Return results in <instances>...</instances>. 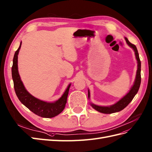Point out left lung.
<instances>
[{
    "label": "left lung",
    "mask_w": 152,
    "mask_h": 152,
    "mask_svg": "<svg viewBox=\"0 0 152 152\" xmlns=\"http://www.w3.org/2000/svg\"><path fill=\"white\" fill-rule=\"evenodd\" d=\"M125 40L128 45L134 49L135 51L136 59L137 61L138 65H137V74H136V79H135L134 86L132 87L131 90H129L128 93L123 98H122L119 101H118L116 104L110 106H99L91 104V106L93 107L95 110L102 113L109 114V113H115V112H120V111H121L122 110H123L129 104V103L132 101L133 99H134V97H135V95L138 92V90L140 87V82H141V76H140V67H141V63H140L138 51L134 44L129 42L127 38L125 37ZM88 97H90V91L89 90H88Z\"/></svg>",
    "instance_id": "left-lung-1"
}]
</instances>
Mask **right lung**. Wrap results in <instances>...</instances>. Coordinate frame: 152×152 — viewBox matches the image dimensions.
Returning <instances> with one entry per match:
<instances>
[{
    "mask_svg": "<svg viewBox=\"0 0 152 152\" xmlns=\"http://www.w3.org/2000/svg\"><path fill=\"white\" fill-rule=\"evenodd\" d=\"M21 44L22 42H20L19 48L15 53L12 68L14 89L17 97L26 107H27L32 112L40 117L51 118L57 116V115L61 113L65 108V105L67 102L69 89L71 84H69L64 94L58 101L55 102H47L40 101L29 94L25 89L18 72V54L21 47Z\"/></svg>",
    "mask_w": 152,
    "mask_h": 152,
    "instance_id": "1",
    "label": "right lung"
}]
</instances>
